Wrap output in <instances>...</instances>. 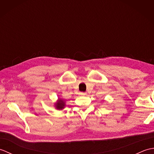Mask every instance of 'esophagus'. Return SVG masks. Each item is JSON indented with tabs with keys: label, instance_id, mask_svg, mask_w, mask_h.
Returning <instances> with one entry per match:
<instances>
[{
	"label": "esophagus",
	"instance_id": "esophagus-1",
	"mask_svg": "<svg viewBox=\"0 0 154 154\" xmlns=\"http://www.w3.org/2000/svg\"><path fill=\"white\" fill-rule=\"evenodd\" d=\"M79 94H80V95H83V96H85V95H87V93L81 92V93H79Z\"/></svg>",
	"mask_w": 154,
	"mask_h": 154
}]
</instances>
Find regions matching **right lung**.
Returning a JSON list of instances; mask_svg holds the SVG:
<instances>
[{"label": "right lung", "mask_w": 154, "mask_h": 154, "mask_svg": "<svg viewBox=\"0 0 154 154\" xmlns=\"http://www.w3.org/2000/svg\"><path fill=\"white\" fill-rule=\"evenodd\" d=\"M65 106V103L64 100L59 99L57 101V103H55V106L57 110H62L63 109H64Z\"/></svg>", "instance_id": "1"}]
</instances>
